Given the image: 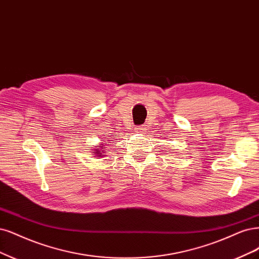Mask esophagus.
I'll list each match as a JSON object with an SVG mask.
<instances>
[{
  "label": "esophagus",
  "instance_id": "esophagus-1",
  "mask_svg": "<svg viewBox=\"0 0 259 259\" xmlns=\"http://www.w3.org/2000/svg\"><path fill=\"white\" fill-rule=\"evenodd\" d=\"M145 131H146V126H144V125H139L135 128V132H137V133H144Z\"/></svg>",
  "mask_w": 259,
  "mask_h": 259
}]
</instances>
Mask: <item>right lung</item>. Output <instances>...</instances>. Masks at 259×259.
Returning <instances> with one entry per match:
<instances>
[{
    "instance_id": "obj_1",
    "label": "right lung",
    "mask_w": 259,
    "mask_h": 259,
    "mask_svg": "<svg viewBox=\"0 0 259 259\" xmlns=\"http://www.w3.org/2000/svg\"><path fill=\"white\" fill-rule=\"evenodd\" d=\"M102 146H103V145H102ZM102 146H101V147H102ZM95 150H96V151H99V149H95ZM99 152H100V153H102V151H99ZM99 152H94V153H96L97 155H99Z\"/></svg>"
}]
</instances>
